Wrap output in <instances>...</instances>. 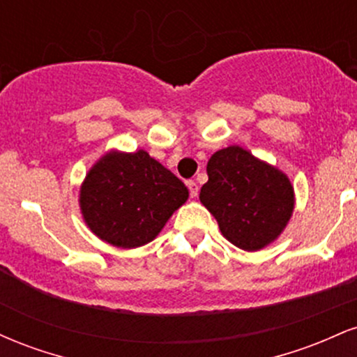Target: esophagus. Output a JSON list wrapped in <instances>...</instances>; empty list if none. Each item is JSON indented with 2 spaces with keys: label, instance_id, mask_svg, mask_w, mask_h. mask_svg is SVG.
<instances>
[{
  "label": "esophagus",
  "instance_id": "34e87169",
  "mask_svg": "<svg viewBox=\"0 0 357 357\" xmlns=\"http://www.w3.org/2000/svg\"><path fill=\"white\" fill-rule=\"evenodd\" d=\"M188 188H190L191 198H196V196H198V192H199L198 184H196L195 181H188Z\"/></svg>",
  "mask_w": 357,
  "mask_h": 357
}]
</instances>
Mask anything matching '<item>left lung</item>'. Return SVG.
<instances>
[{
  "instance_id": "obj_1",
  "label": "left lung",
  "mask_w": 357,
  "mask_h": 357,
  "mask_svg": "<svg viewBox=\"0 0 357 357\" xmlns=\"http://www.w3.org/2000/svg\"><path fill=\"white\" fill-rule=\"evenodd\" d=\"M206 173L199 202L230 243L257 252L282 235L296 206L289 176L240 146L216 151Z\"/></svg>"
}]
</instances>
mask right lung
<instances>
[{
	"mask_svg": "<svg viewBox=\"0 0 357 357\" xmlns=\"http://www.w3.org/2000/svg\"><path fill=\"white\" fill-rule=\"evenodd\" d=\"M188 196L181 179L144 149H112L89 169L79 204L93 235L129 250L153 241Z\"/></svg>",
	"mask_w": 357,
	"mask_h": 357,
	"instance_id": "right-lung-1",
	"label": "right lung"
}]
</instances>
